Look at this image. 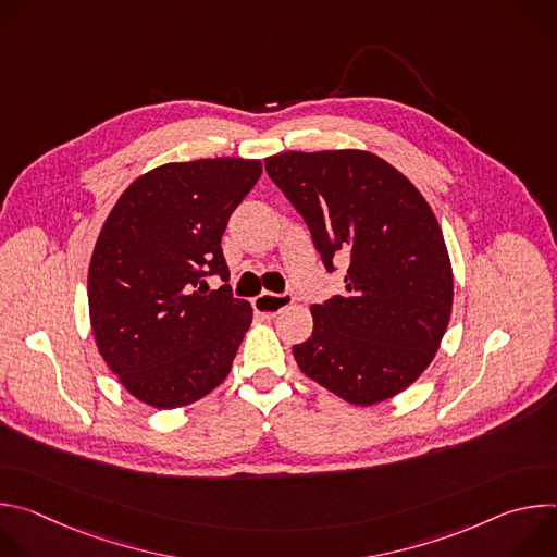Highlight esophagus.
<instances>
[{
	"label": "esophagus",
	"mask_w": 557,
	"mask_h": 557,
	"mask_svg": "<svg viewBox=\"0 0 557 557\" xmlns=\"http://www.w3.org/2000/svg\"><path fill=\"white\" fill-rule=\"evenodd\" d=\"M293 299L295 297L290 293H262L260 297L253 299V308L258 314L267 317V320H273L277 312L293 304Z\"/></svg>",
	"instance_id": "esophagus-1"
}]
</instances>
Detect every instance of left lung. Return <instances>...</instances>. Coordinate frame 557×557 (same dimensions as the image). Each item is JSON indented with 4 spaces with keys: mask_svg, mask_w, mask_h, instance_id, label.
Masks as SVG:
<instances>
[{
    "mask_svg": "<svg viewBox=\"0 0 557 557\" xmlns=\"http://www.w3.org/2000/svg\"><path fill=\"white\" fill-rule=\"evenodd\" d=\"M264 168L326 271L348 258V293L310 308L314 329L293 346L297 366L355 406L399 394L434 359L451 312L449 256L430 205L370 151H284Z\"/></svg>",
    "mask_w": 557,
    "mask_h": 557,
    "instance_id": "left-lung-1",
    "label": "left lung"
}]
</instances>
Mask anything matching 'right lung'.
I'll return each mask as SVG.
<instances>
[{
	"label": "right lung",
	"mask_w": 557,
	"mask_h": 557,
	"mask_svg": "<svg viewBox=\"0 0 557 557\" xmlns=\"http://www.w3.org/2000/svg\"><path fill=\"white\" fill-rule=\"evenodd\" d=\"M260 161L202 158L134 181L97 240L88 299L99 352L136 399L172 410L220 385L253 310L228 284L222 233Z\"/></svg>",
	"instance_id": "obj_1"
}]
</instances>
